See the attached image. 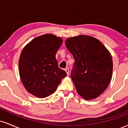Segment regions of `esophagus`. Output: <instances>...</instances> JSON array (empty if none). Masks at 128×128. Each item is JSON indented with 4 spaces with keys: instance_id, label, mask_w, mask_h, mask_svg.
I'll use <instances>...</instances> for the list:
<instances>
[{
    "instance_id": "obj_1",
    "label": "esophagus",
    "mask_w": 128,
    "mask_h": 128,
    "mask_svg": "<svg viewBox=\"0 0 128 128\" xmlns=\"http://www.w3.org/2000/svg\"><path fill=\"white\" fill-rule=\"evenodd\" d=\"M65 71H66V72L67 73V75H68V74H69V69L68 68H66L65 69Z\"/></svg>"
}]
</instances>
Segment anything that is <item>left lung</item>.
Here are the masks:
<instances>
[{
  "instance_id": "8db88e82",
  "label": "left lung",
  "mask_w": 128,
  "mask_h": 128,
  "mask_svg": "<svg viewBox=\"0 0 128 128\" xmlns=\"http://www.w3.org/2000/svg\"><path fill=\"white\" fill-rule=\"evenodd\" d=\"M66 46L74 60L71 78L78 93L87 100L96 99L111 82V54L99 40L89 36L68 38Z\"/></svg>"
}]
</instances>
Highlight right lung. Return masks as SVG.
Segmentation results:
<instances>
[{"instance_id":"obj_1","label":"right lung","mask_w":128,"mask_h":128,"mask_svg":"<svg viewBox=\"0 0 128 128\" xmlns=\"http://www.w3.org/2000/svg\"><path fill=\"white\" fill-rule=\"evenodd\" d=\"M62 43L61 38L50 34L33 39L21 53L19 74L27 92L36 98L54 93L67 74L58 67L56 54Z\"/></svg>"}]
</instances>
